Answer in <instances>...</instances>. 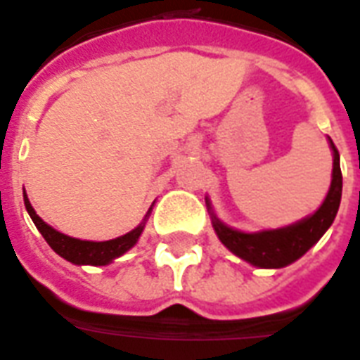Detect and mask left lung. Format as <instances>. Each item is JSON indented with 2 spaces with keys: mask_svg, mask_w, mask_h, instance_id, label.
Returning <instances> with one entry per match:
<instances>
[{
  "mask_svg": "<svg viewBox=\"0 0 360 360\" xmlns=\"http://www.w3.org/2000/svg\"><path fill=\"white\" fill-rule=\"evenodd\" d=\"M330 147L334 153L333 183H330V191L326 194L325 202L314 215L300 223L290 224L287 229L264 230L257 234H245V232L229 229L217 217H213V229L224 247H229L240 259L259 268H283L300 259L309 247H314L333 224L334 217L338 213L340 200H342L340 155L333 139H330Z\"/></svg>",
  "mask_w": 360,
  "mask_h": 360,
  "instance_id": "left-lung-1",
  "label": "left lung"
}]
</instances>
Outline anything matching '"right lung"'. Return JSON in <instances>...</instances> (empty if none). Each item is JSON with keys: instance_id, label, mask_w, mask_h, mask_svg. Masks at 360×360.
Returning a JSON list of instances; mask_svg holds the SVG:
<instances>
[{"instance_id": "add662e5", "label": "right lung", "mask_w": 360, "mask_h": 360, "mask_svg": "<svg viewBox=\"0 0 360 360\" xmlns=\"http://www.w3.org/2000/svg\"><path fill=\"white\" fill-rule=\"evenodd\" d=\"M24 204H26V210L32 217V221L37 226V230L41 232V236L45 238V241L51 245V249L54 253H58L62 259L70 260L73 264H90V266H103L109 264L111 260L124 255L128 249L136 245L139 236L143 232V224H139L137 229H134L128 234L120 236L117 240L109 241H84V240H75V238H70V236L62 234L58 230H54L52 226H49L46 223H43L35 210L30 204L26 192H24Z\"/></svg>"}]
</instances>
